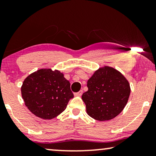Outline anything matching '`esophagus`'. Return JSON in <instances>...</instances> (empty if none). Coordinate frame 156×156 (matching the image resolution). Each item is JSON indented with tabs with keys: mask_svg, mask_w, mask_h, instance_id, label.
I'll list each match as a JSON object with an SVG mask.
<instances>
[{
	"mask_svg": "<svg viewBox=\"0 0 156 156\" xmlns=\"http://www.w3.org/2000/svg\"><path fill=\"white\" fill-rule=\"evenodd\" d=\"M82 93H83V91L80 90V91H78V92L74 93V96H78V97H80V96H82Z\"/></svg>",
	"mask_w": 156,
	"mask_h": 156,
	"instance_id": "34e87169",
	"label": "esophagus"
}]
</instances>
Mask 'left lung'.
I'll list each match as a JSON object with an SVG mask.
<instances>
[{
	"mask_svg": "<svg viewBox=\"0 0 156 156\" xmlns=\"http://www.w3.org/2000/svg\"><path fill=\"white\" fill-rule=\"evenodd\" d=\"M82 94L89 116L103 121L114 119L126 105L131 89L129 82L114 68L105 67L94 72Z\"/></svg>",
	"mask_w": 156,
	"mask_h": 156,
	"instance_id": "8db88e82",
	"label": "left lung"
}]
</instances>
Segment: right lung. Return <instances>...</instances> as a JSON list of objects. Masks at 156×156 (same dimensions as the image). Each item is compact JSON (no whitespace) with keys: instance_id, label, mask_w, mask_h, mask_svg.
<instances>
[{"instance_id":"add662e5","label":"right lung","mask_w":156,"mask_h":156,"mask_svg":"<svg viewBox=\"0 0 156 156\" xmlns=\"http://www.w3.org/2000/svg\"><path fill=\"white\" fill-rule=\"evenodd\" d=\"M28 109L40 118L51 119L65 110L74 97L70 83L59 71L42 69L25 79L21 87Z\"/></svg>"}]
</instances>
